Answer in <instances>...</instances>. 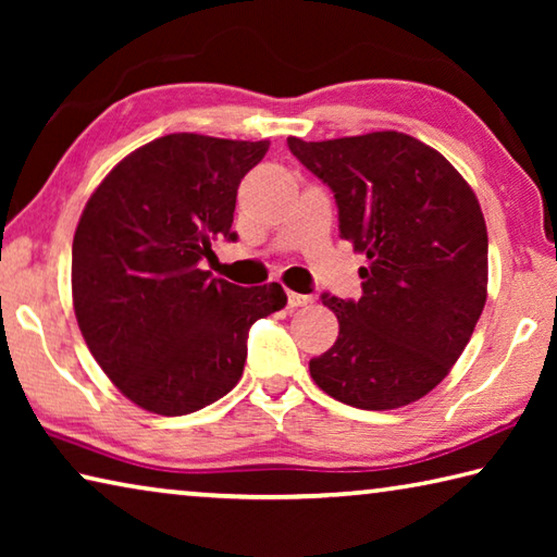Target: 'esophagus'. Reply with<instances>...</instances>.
<instances>
[{
	"instance_id": "obj_1",
	"label": "esophagus",
	"mask_w": 557,
	"mask_h": 557,
	"mask_svg": "<svg viewBox=\"0 0 557 557\" xmlns=\"http://www.w3.org/2000/svg\"><path fill=\"white\" fill-rule=\"evenodd\" d=\"M309 301H312V297H307V295H299V292H287V307H292V309H297V307H305V305H309Z\"/></svg>"
}]
</instances>
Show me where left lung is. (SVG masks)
I'll use <instances>...</instances> for the list:
<instances>
[{
	"mask_svg": "<svg viewBox=\"0 0 557 557\" xmlns=\"http://www.w3.org/2000/svg\"><path fill=\"white\" fill-rule=\"evenodd\" d=\"M287 147L332 188L338 233L369 260L361 299L322 297L338 338L309 373L361 410L420 400L457 363L486 301L488 238L474 191L437 149L403 132L287 137Z\"/></svg>",
	"mask_w": 557,
	"mask_h": 557,
	"instance_id": "left-lung-1",
	"label": "left lung"
}]
</instances>
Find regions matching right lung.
I'll list each match as a JSON object with an SVG mask.
<instances>
[{
    "mask_svg": "<svg viewBox=\"0 0 557 557\" xmlns=\"http://www.w3.org/2000/svg\"><path fill=\"white\" fill-rule=\"evenodd\" d=\"M270 143L176 132L139 147L102 178L73 235L81 334L139 408L188 414L240 381L248 332L280 312L277 282L238 287L201 260L231 231L240 178Z\"/></svg>",
    "mask_w": 557,
    "mask_h": 557,
    "instance_id": "right-lung-1",
    "label": "right lung"
}]
</instances>
